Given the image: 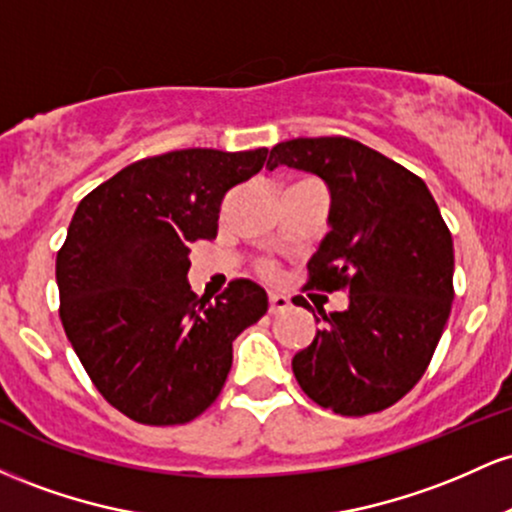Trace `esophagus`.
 <instances>
[{"instance_id":"obj_1","label":"esophagus","mask_w":512,"mask_h":512,"mask_svg":"<svg viewBox=\"0 0 512 512\" xmlns=\"http://www.w3.org/2000/svg\"><path fill=\"white\" fill-rule=\"evenodd\" d=\"M289 305L291 301L284 293H269V313H281V310H286Z\"/></svg>"}]
</instances>
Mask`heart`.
I'll list each match as a JSON object with an SVG mask.
<instances>
[{
	"label": "heart",
	"instance_id": "heart-1",
	"mask_svg": "<svg viewBox=\"0 0 512 512\" xmlns=\"http://www.w3.org/2000/svg\"><path fill=\"white\" fill-rule=\"evenodd\" d=\"M264 272H269V274H272V272H274V269H272V264H264Z\"/></svg>",
	"mask_w": 512,
	"mask_h": 512
}]
</instances>
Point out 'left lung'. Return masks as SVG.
<instances>
[{
  "mask_svg": "<svg viewBox=\"0 0 512 512\" xmlns=\"http://www.w3.org/2000/svg\"><path fill=\"white\" fill-rule=\"evenodd\" d=\"M276 166L330 187V233L305 289L349 293L346 310L322 315L325 327L293 356V375L334 414L392 407L426 373L455 298L452 236L436 199L419 175L346 137L276 144L267 168Z\"/></svg>",
  "mask_w": 512,
  "mask_h": 512,
  "instance_id": "obj_1",
  "label": "left lung"
}]
</instances>
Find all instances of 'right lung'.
Listing matches in <instances>:
<instances>
[{
  "mask_svg": "<svg viewBox=\"0 0 512 512\" xmlns=\"http://www.w3.org/2000/svg\"><path fill=\"white\" fill-rule=\"evenodd\" d=\"M267 149H180L142 158L88 192L57 252L60 317L81 366L117 411L187 424L219 397L233 339L267 313L255 281L216 296L187 284L190 245L216 238L228 190Z\"/></svg>",
  "mask_w": 512,
  "mask_h": 512,
  "instance_id": "obj_1",
  "label": "right lung"
}]
</instances>
